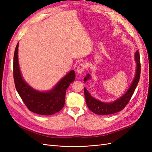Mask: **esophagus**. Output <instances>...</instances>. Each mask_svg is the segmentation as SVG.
Here are the masks:
<instances>
[{
  "label": "esophagus",
  "instance_id": "obj_1",
  "mask_svg": "<svg viewBox=\"0 0 152 152\" xmlns=\"http://www.w3.org/2000/svg\"><path fill=\"white\" fill-rule=\"evenodd\" d=\"M86 68V65L84 63H80V65L77 66V74H82L84 72Z\"/></svg>",
  "mask_w": 152,
  "mask_h": 152
}]
</instances>
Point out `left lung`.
<instances>
[{
  "label": "left lung",
  "mask_w": 152,
  "mask_h": 152,
  "mask_svg": "<svg viewBox=\"0 0 152 152\" xmlns=\"http://www.w3.org/2000/svg\"><path fill=\"white\" fill-rule=\"evenodd\" d=\"M134 60L136 62V72L134 77L129 87L121 97L111 102H103L93 97L84 87V95L87 107L95 114L97 115H110L121 111L124 108L128 102H129L132 96L134 93L136 87L138 84L140 77L141 65L140 57L138 50H136L134 54ZM91 79V73H87L84 77V82H86Z\"/></svg>",
  "instance_id": "left-lung-1"
}]
</instances>
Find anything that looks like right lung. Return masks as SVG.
Returning a JSON list of instances; mask_svg holds the SVG:
<instances>
[{"label":"right lung","instance_id":"obj_1","mask_svg":"<svg viewBox=\"0 0 152 152\" xmlns=\"http://www.w3.org/2000/svg\"><path fill=\"white\" fill-rule=\"evenodd\" d=\"M17 44L13 60V75L16 91L26 107L31 112L42 115H50L63 108L66 89L75 80V73L72 70L64 76L51 89L39 91L30 86L24 80L18 61Z\"/></svg>","mask_w":152,"mask_h":152}]
</instances>
